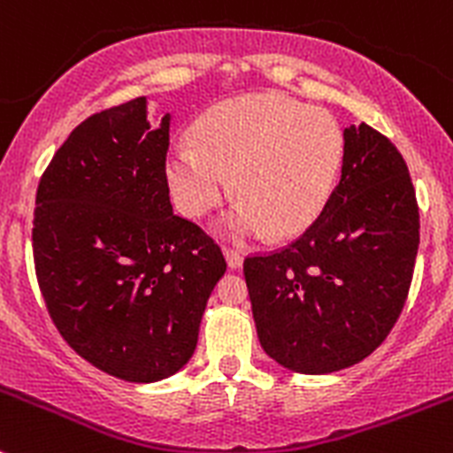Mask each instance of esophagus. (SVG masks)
<instances>
[{"mask_svg": "<svg viewBox=\"0 0 453 453\" xmlns=\"http://www.w3.org/2000/svg\"><path fill=\"white\" fill-rule=\"evenodd\" d=\"M223 254H226L227 265H230L232 270H236V267L243 265V252H239V250H234V248H223Z\"/></svg>", "mask_w": 453, "mask_h": 453, "instance_id": "1", "label": "esophagus"}]
</instances>
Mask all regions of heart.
Returning a JSON list of instances; mask_svg holds the SVG:
<instances>
[{
    "label": "heart",
    "instance_id": "heart-1",
    "mask_svg": "<svg viewBox=\"0 0 453 453\" xmlns=\"http://www.w3.org/2000/svg\"><path fill=\"white\" fill-rule=\"evenodd\" d=\"M343 165V130L332 112L279 92L217 105L196 124L192 143L170 150L165 177L186 217L201 219L230 195L239 203L221 230L239 239H294L327 205Z\"/></svg>",
    "mask_w": 453,
    "mask_h": 453
}]
</instances>
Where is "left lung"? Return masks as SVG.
Listing matches in <instances>:
<instances>
[{
    "label": "left lung",
    "instance_id": "left-lung-1",
    "mask_svg": "<svg viewBox=\"0 0 453 453\" xmlns=\"http://www.w3.org/2000/svg\"><path fill=\"white\" fill-rule=\"evenodd\" d=\"M341 181L320 217L285 248L243 261L258 341L298 374L370 357L401 316L420 219L398 148L367 124L343 133Z\"/></svg>",
    "mask_w": 453,
    "mask_h": 453
}]
</instances>
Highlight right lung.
<instances>
[{"label":"right lung","mask_w":453,"mask_h":453,"mask_svg":"<svg viewBox=\"0 0 453 453\" xmlns=\"http://www.w3.org/2000/svg\"><path fill=\"white\" fill-rule=\"evenodd\" d=\"M170 115L152 130L146 96L88 117L39 179L33 258L48 314L81 358L155 383L195 354L226 258L173 212Z\"/></svg>","instance_id":"obj_1"}]
</instances>
